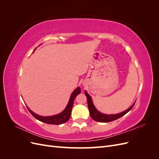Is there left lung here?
Segmentation results:
<instances>
[{
  "label": "left lung",
  "mask_w": 159,
  "mask_h": 159,
  "mask_svg": "<svg viewBox=\"0 0 159 159\" xmlns=\"http://www.w3.org/2000/svg\"><path fill=\"white\" fill-rule=\"evenodd\" d=\"M85 94L87 97V99H88V107H89V113L91 118H92L93 120L96 121L98 122H102V123H107V122H111L115 121L120 117H123V115H125L126 113H127L130 110H131L133 106L134 103L132 105V106L129 108L128 109H127L126 111H125L124 112H122L121 113L119 114H115V115H105V114H102L100 112H99L96 109V108L95 107L94 105L92 102V100H91V98L89 96V95L87 91H85Z\"/></svg>",
  "instance_id": "8db88e82"
}]
</instances>
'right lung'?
Segmentation results:
<instances>
[{"label":"right lung","instance_id":"1","mask_svg":"<svg viewBox=\"0 0 159 159\" xmlns=\"http://www.w3.org/2000/svg\"><path fill=\"white\" fill-rule=\"evenodd\" d=\"M80 92H81L80 88L78 87V88L75 89L73 91V93H71L70 101L68 103V105H67L66 109L64 110V111H62L60 114L54 115V116H50V117L40 116V115H38L35 114L34 113H33L28 107H27V108H28V111H29V112L32 114V116H34L36 119L39 120V121H40L42 122H44V123H46L48 124H51V125L62 124V123L67 122L69 120V119L70 117V115H71V111L72 109V107H73V105H74V99L76 98V96L80 93Z\"/></svg>","mask_w":159,"mask_h":159}]
</instances>
